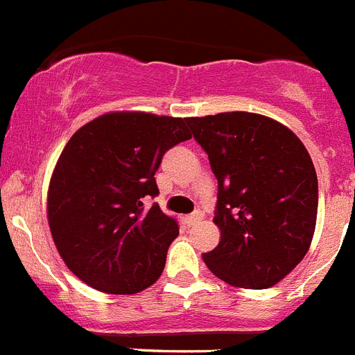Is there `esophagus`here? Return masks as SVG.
<instances>
[{
    "instance_id": "obj_1",
    "label": "esophagus",
    "mask_w": 355,
    "mask_h": 355,
    "mask_svg": "<svg viewBox=\"0 0 355 355\" xmlns=\"http://www.w3.org/2000/svg\"><path fill=\"white\" fill-rule=\"evenodd\" d=\"M202 219H204V212L197 211V212H193V214L188 216L187 223H188V225H197V223L202 221Z\"/></svg>"
}]
</instances>
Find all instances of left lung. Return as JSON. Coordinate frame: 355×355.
I'll return each instance as SVG.
<instances>
[{"instance_id":"obj_1","label":"left lung","mask_w":355,"mask_h":355,"mask_svg":"<svg viewBox=\"0 0 355 355\" xmlns=\"http://www.w3.org/2000/svg\"><path fill=\"white\" fill-rule=\"evenodd\" d=\"M218 180V248L207 268L244 289L272 288L303 258L315 232L317 174L286 125L248 111L187 118Z\"/></svg>"}]
</instances>
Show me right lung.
Segmentation results:
<instances>
[{"label":"right lung","mask_w":355,"mask_h":355,"mask_svg":"<svg viewBox=\"0 0 355 355\" xmlns=\"http://www.w3.org/2000/svg\"><path fill=\"white\" fill-rule=\"evenodd\" d=\"M191 139L184 118L113 111L73 134L46 195L52 239L67 268L97 291L134 295L162 275L174 218L141 198L158 195L162 157Z\"/></svg>","instance_id":"right-lung-1"}]
</instances>
